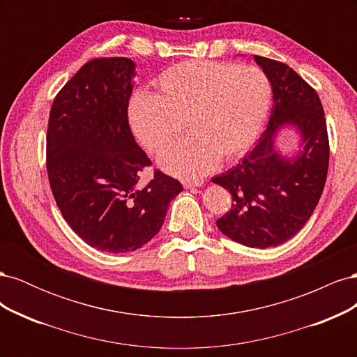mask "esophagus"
I'll return each mask as SVG.
<instances>
[{"instance_id": "obj_1", "label": "esophagus", "mask_w": 357, "mask_h": 357, "mask_svg": "<svg viewBox=\"0 0 357 357\" xmlns=\"http://www.w3.org/2000/svg\"><path fill=\"white\" fill-rule=\"evenodd\" d=\"M204 185L202 180H185L183 181V186L186 189H192V188H201Z\"/></svg>"}]
</instances>
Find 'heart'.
Instances as JSON below:
<instances>
[{
  "label": "heart",
  "instance_id": "obj_1",
  "mask_svg": "<svg viewBox=\"0 0 357 357\" xmlns=\"http://www.w3.org/2000/svg\"><path fill=\"white\" fill-rule=\"evenodd\" d=\"M155 93L138 92L128 107L132 134L158 152L183 129L189 134L164 149L158 164L180 177H199L218 160L247 152L266 121L271 83L262 70L231 62L186 61L159 74Z\"/></svg>",
  "mask_w": 357,
  "mask_h": 357
}]
</instances>
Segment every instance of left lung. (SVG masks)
Wrapping results in <instances>:
<instances>
[{
    "instance_id": "1",
    "label": "left lung",
    "mask_w": 357,
    "mask_h": 357,
    "mask_svg": "<svg viewBox=\"0 0 357 357\" xmlns=\"http://www.w3.org/2000/svg\"><path fill=\"white\" fill-rule=\"evenodd\" d=\"M273 88V110L256 146L213 183L231 192L232 207L218 219L231 240L252 248L275 247L311 218L329 165L326 119L317 92L283 62L255 55ZM295 126L303 150L287 158L273 146L278 127Z\"/></svg>"
}]
</instances>
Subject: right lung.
I'll use <instances>...</instances> for the list:
<instances>
[{"label":"right lung","mask_w":357,"mask_h":357,"mask_svg":"<svg viewBox=\"0 0 357 357\" xmlns=\"http://www.w3.org/2000/svg\"><path fill=\"white\" fill-rule=\"evenodd\" d=\"M135 63L95 58L75 73L53 100L46 167L53 197L71 229L93 248L126 253L149 243L164 225L181 183L155 169L135 143L128 122Z\"/></svg>","instance_id":"add662e5"}]
</instances>
